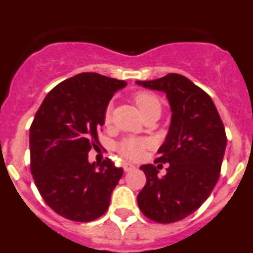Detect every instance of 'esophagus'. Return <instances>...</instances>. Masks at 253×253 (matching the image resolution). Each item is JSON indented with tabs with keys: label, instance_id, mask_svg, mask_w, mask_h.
Segmentation results:
<instances>
[{
	"label": "esophagus",
	"instance_id": "34e87169",
	"mask_svg": "<svg viewBox=\"0 0 253 253\" xmlns=\"http://www.w3.org/2000/svg\"><path fill=\"white\" fill-rule=\"evenodd\" d=\"M123 169H124L125 172H130L135 169V166H133L130 163H124V165H123Z\"/></svg>",
	"mask_w": 253,
	"mask_h": 253
}]
</instances>
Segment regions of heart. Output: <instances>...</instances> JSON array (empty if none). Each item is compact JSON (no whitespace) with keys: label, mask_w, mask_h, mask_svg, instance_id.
Segmentation results:
<instances>
[{"label":"heart","mask_w":253,"mask_h":253,"mask_svg":"<svg viewBox=\"0 0 253 253\" xmlns=\"http://www.w3.org/2000/svg\"><path fill=\"white\" fill-rule=\"evenodd\" d=\"M133 101L135 106L138 107L139 113L146 115L147 113L152 110L161 111L160 99L154 93L148 91H138L133 95ZM105 124H110L111 122V105H107L104 113ZM149 147V142L146 139H139V138H125L118 144V152L123 157L128 158L131 161L139 160L143 156L144 151Z\"/></svg>","instance_id":"b5f03b06"}]
</instances>
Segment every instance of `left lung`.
<instances>
[{"instance_id":"obj_1","label":"left lung","mask_w":253,"mask_h":253,"mask_svg":"<svg viewBox=\"0 0 253 253\" xmlns=\"http://www.w3.org/2000/svg\"><path fill=\"white\" fill-rule=\"evenodd\" d=\"M137 84L166 92L172 110L169 135L154 161L169 163L167 173L158 176L162 165L140 166L147 182L138 207L153 222H178L202 207L216 185L227 146L224 125L211 97L185 76L169 73Z\"/></svg>"}]
</instances>
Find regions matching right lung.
I'll use <instances>...</instances> for the list:
<instances>
[{
    "label": "right lung",
    "mask_w": 253,
    "mask_h": 253,
    "mask_svg": "<svg viewBox=\"0 0 253 253\" xmlns=\"http://www.w3.org/2000/svg\"><path fill=\"white\" fill-rule=\"evenodd\" d=\"M126 82L84 72L46 95L30 126V169L44 202L63 218L91 222L106 213L123 169L88 162L114 92Z\"/></svg>",
    "instance_id": "right-lung-1"
}]
</instances>
